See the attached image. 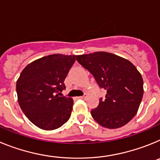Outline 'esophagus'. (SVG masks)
I'll return each instance as SVG.
<instances>
[{"label": "esophagus", "mask_w": 160, "mask_h": 160, "mask_svg": "<svg viewBox=\"0 0 160 160\" xmlns=\"http://www.w3.org/2000/svg\"><path fill=\"white\" fill-rule=\"evenodd\" d=\"M85 98H86V96L82 95V96H80V97H78V98H80V99H84Z\"/></svg>", "instance_id": "obj_1"}]
</instances>
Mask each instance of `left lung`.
<instances>
[{
    "label": "left lung",
    "mask_w": 160,
    "mask_h": 160,
    "mask_svg": "<svg viewBox=\"0 0 160 160\" xmlns=\"http://www.w3.org/2000/svg\"><path fill=\"white\" fill-rule=\"evenodd\" d=\"M76 59L87 69L100 88L107 90L106 98H100L90 114L102 127L121 128L136 114L143 95L140 73L127 59L107 52L78 55Z\"/></svg>",
    "instance_id": "1"
}]
</instances>
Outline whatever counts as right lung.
Segmentation results:
<instances>
[{
    "label": "right lung",
    "mask_w": 160,
    "mask_h": 160,
    "mask_svg": "<svg viewBox=\"0 0 160 160\" xmlns=\"http://www.w3.org/2000/svg\"><path fill=\"white\" fill-rule=\"evenodd\" d=\"M75 60V55H49L29 63L20 74L16 87L18 102L38 128L57 129L70 118L73 99L59 95L66 89L65 78Z\"/></svg>",
    "instance_id": "right-lung-1"
}]
</instances>
